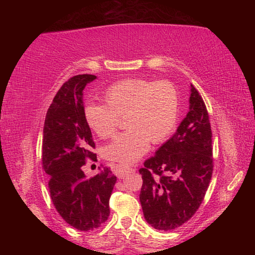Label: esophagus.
I'll return each mask as SVG.
<instances>
[{
  "label": "esophagus",
  "mask_w": 255,
  "mask_h": 255,
  "mask_svg": "<svg viewBox=\"0 0 255 255\" xmlns=\"http://www.w3.org/2000/svg\"><path fill=\"white\" fill-rule=\"evenodd\" d=\"M131 171V169L129 166L124 165V164H116L115 166V174L118 176L119 179H123L127 175V173Z\"/></svg>",
  "instance_id": "obj_1"
}]
</instances>
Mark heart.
<instances>
[{
    "label": "heart",
    "instance_id": "1",
    "mask_svg": "<svg viewBox=\"0 0 255 255\" xmlns=\"http://www.w3.org/2000/svg\"><path fill=\"white\" fill-rule=\"evenodd\" d=\"M105 105L89 103L84 117L90 129L100 138L117 131L119 118H125L127 131L105 146L107 159L129 164L147 152L149 141L166 140L179 120L180 94L169 81L126 79L116 82L102 94Z\"/></svg>",
    "mask_w": 255,
    "mask_h": 255
}]
</instances>
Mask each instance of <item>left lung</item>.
Listing matches in <instances>:
<instances>
[{
  "label": "left lung",
  "mask_w": 255,
  "mask_h": 255,
  "mask_svg": "<svg viewBox=\"0 0 255 255\" xmlns=\"http://www.w3.org/2000/svg\"><path fill=\"white\" fill-rule=\"evenodd\" d=\"M190 86L185 118L174 135L139 170L144 217L158 231H173L196 214L213 175L208 111L198 90Z\"/></svg>",
  "instance_id": "left-lung-1"
}]
</instances>
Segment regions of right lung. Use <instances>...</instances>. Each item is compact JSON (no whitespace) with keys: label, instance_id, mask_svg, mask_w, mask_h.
Here are the masks:
<instances>
[{"label":"right lung","instance_id":"add662e5","mask_svg":"<svg viewBox=\"0 0 255 255\" xmlns=\"http://www.w3.org/2000/svg\"><path fill=\"white\" fill-rule=\"evenodd\" d=\"M97 79L71 77L58 90L47 111L42 136V167L56 210L67 224L88 232L100 227L110 214L109 199L117 181L109 167L86 179L82 166L97 158L91 129L84 117L83 90Z\"/></svg>","mask_w":255,"mask_h":255}]
</instances>
